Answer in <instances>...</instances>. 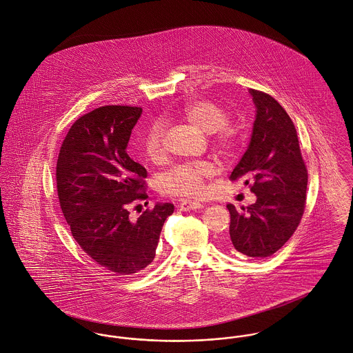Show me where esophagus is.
Returning <instances> with one entry per match:
<instances>
[{
  "label": "esophagus",
  "mask_w": 353,
  "mask_h": 353,
  "mask_svg": "<svg viewBox=\"0 0 353 353\" xmlns=\"http://www.w3.org/2000/svg\"><path fill=\"white\" fill-rule=\"evenodd\" d=\"M202 208L201 202L192 201V200H183L179 203V209L183 212H189V210H194V209H200Z\"/></svg>",
  "instance_id": "1"
}]
</instances>
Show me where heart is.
<instances>
[{
	"instance_id": "b5f03b06",
	"label": "heart",
	"mask_w": 353,
	"mask_h": 353,
	"mask_svg": "<svg viewBox=\"0 0 353 353\" xmlns=\"http://www.w3.org/2000/svg\"><path fill=\"white\" fill-rule=\"evenodd\" d=\"M182 115L205 133H210V144L217 154L224 159L232 157L242 144V132L228 123V111L208 99L190 101L182 108ZM144 154L151 161H160L165 154L164 123L153 122L143 141ZM217 172L210 161H192L172 167L160 178V189L170 196L199 199L206 193V182Z\"/></svg>"
}]
</instances>
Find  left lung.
I'll use <instances>...</instances> for the list:
<instances>
[{"label": "left lung", "mask_w": 353, "mask_h": 353, "mask_svg": "<svg viewBox=\"0 0 353 353\" xmlns=\"http://www.w3.org/2000/svg\"><path fill=\"white\" fill-rule=\"evenodd\" d=\"M256 107L252 141L231 174L245 179L256 201L242 210L228 203L230 243L252 258L270 256L284 246L302 220L307 167L298 133L284 107L258 90H250Z\"/></svg>", "instance_id": "1"}]
</instances>
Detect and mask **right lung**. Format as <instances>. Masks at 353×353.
<instances>
[{"instance_id": "add662e5", "label": "right lung", "mask_w": 353, "mask_h": 353, "mask_svg": "<svg viewBox=\"0 0 353 353\" xmlns=\"http://www.w3.org/2000/svg\"><path fill=\"white\" fill-rule=\"evenodd\" d=\"M143 114L134 105H101L80 117L58 153V200L72 236L94 262L115 276H132L154 258L172 203L147 201V170L128 154L132 129ZM148 203V202H147Z\"/></svg>"}]
</instances>
